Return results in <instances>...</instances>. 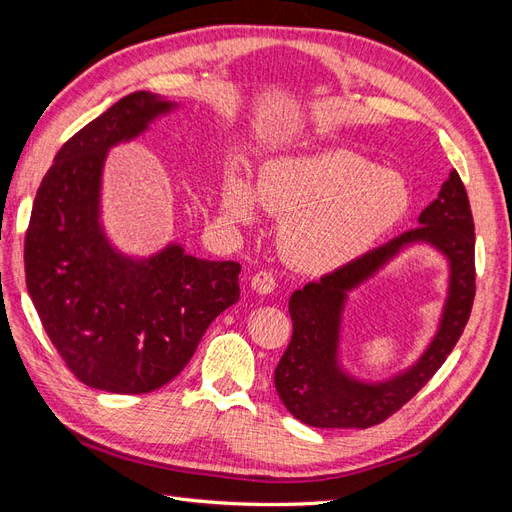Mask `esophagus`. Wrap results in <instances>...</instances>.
<instances>
[{"instance_id":"34e87169","label":"esophagus","mask_w":512,"mask_h":512,"mask_svg":"<svg viewBox=\"0 0 512 512\" xmlns=\"http://www.w3.org/2000/svg\"><path fill=\"white\" fill-rule=\"evenodd\" d=\"M277 286V280L275 275L271 271H258L254 277H252V288L258 292V294H271Z\"/></svg>"}]
</instances>
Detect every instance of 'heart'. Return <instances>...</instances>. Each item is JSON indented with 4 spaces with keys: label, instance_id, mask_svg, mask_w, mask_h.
<instances>
[{
    "label": "heart",
    "instance_id": "heart-1",
    "mask_svg": "<svg viewBox=\"0 0 512 512\" xmlns=\"http://www.w3.org/2000/svg\"><path fill=\"white\" fill-rule=\"evenodd\" d=\"M258 203L282 218L284 258L303 273H329L371 250L412 203L408 183L348 149L284 156L260 168L256 190L239 168L226 170L220 209L252 224Z\"/></svg>",
    "mask_w": 512,
    "mask_h": 512
}]
</instances>
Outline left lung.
I'll list each match as a JSON object with an SVG mask.
<instances>
[{"label":"left lung","instance_id":"left-lung-1","mask_svg":"<svg viewBox=\"0 0 512 512\" xmlns=\"http://www.w3.org/2000/svg\"><path fill=\"white\" fill-rule=\"evenodd\" d=\"M418 228L391 239L348 265L294 290L288 309L292 339L275 367V389L288 412L309 427L367 429L386 421L423 389L466 329L474 292V220L457 170L438 198L418 215ZM412 242H429L452 267L441 327L424 356L404 375L384 383L350 379L336 363L338 329L347 292L375 274Z\"/></svg>","mask_w":512,"mask_h":512}]
</instances>
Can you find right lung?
Returning a JSON list of instances; mask_svg holds the SVG:
<instances>
[{"mask_svg":"<svg viewBox=\"0 0 512 512\" xmlns=\"http://www.w3.org/2000/svg\"><path fill=\"white\" fill-rule=\"evenodd\" d=\"M177 104L134 91L76 132L44 175L25 235V280L66 367L91 389L143 395L181 374L200 337L239 301L241 265L173 243L130 258L100 224L106 153Z\"/></svg>","mask_w":512,"mask_h":512,"instance_id":"right-lung-1","label":"right lung"}]
</instances>
